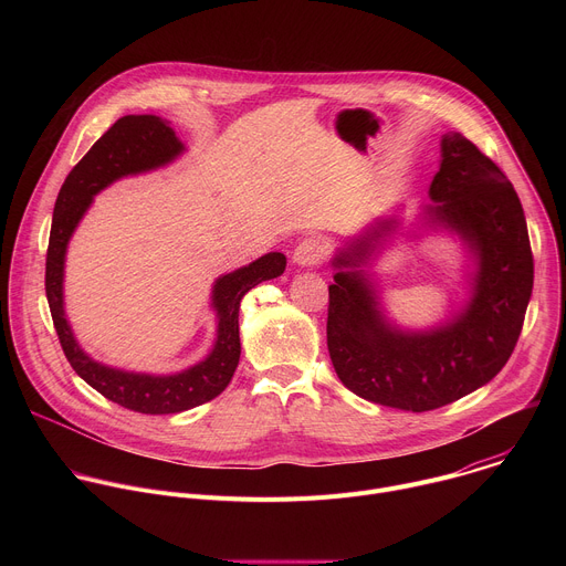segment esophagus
<instances>
[{
	"instance_id": "34e87169",
	"label": "esophagus",
	"mask_w": 566,
	"mask_h": 566,
	"mask_svg": "<svg viewBox=\"0 0 566 566\" xmlns=\"http://www.w3.org/2000/svg\"><path fill=\"white\" fill-rule=\"evenodd\" d=\"M329 247L325 244V239H319V237H306V239H302L300 244L295 247V251H293V262L297 264V266H319L322 262L327 260V251Z\"/></svg>"
}]
</instances>
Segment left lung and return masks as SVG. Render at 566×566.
<instances>
[{
  "mask_svg": "<svg viewBox=\"0 0 566 566\" xmlns=\"http://www.w3.org/2000/svg\"><path fill=\"white\" fill-rule=\"evenodd\" d=\"M441 145L430 212L459 230L479 258L465 313L430 334H400L378 313L360 271H338L329 286L327 347L338 378L365 400L408 412L443 408L495 378L517 345L533 291L531 241L513 184L463 134ZM369 251L371 234L334 264L356 266Z\"/></svg>",
  "mask_w": 566,
  "mask_h": 566,
  "instance_id": "8db88e82",
  "label": "left lung"
}]
</instances>
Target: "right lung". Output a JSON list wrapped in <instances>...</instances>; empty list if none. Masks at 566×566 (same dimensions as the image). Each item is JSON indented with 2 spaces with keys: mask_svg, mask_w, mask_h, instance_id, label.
I'll list each match as a JSON object with an SVG mask.
<instances>
[{
  "mask_svg": "<svg viewBox=\"0 0 566 566\" xmlns=\"http://www.w3.org/2000/svg\"><path fill=\"white\" fill-rule=\"evenodd\" d=\"M184 149L181 140L156 116H123L118 118L94 145L77 160L75 168L64 179L55 208L46 249L44 289L53 317V327L60 338L62 352L73 371L90 382L105 398L140 415H177L201 406L219 396L239 363V302L260 282L273 280L284 273L286 258L269 253L258 262L228 273L217 280L212 304L219 315L217 343L212 354L175 376H147L129 374L105 367L92 360L77 347L62 308V273L69 237L80 217L92 203V197L112 181L158 168L172 160Z\"/></svg>",
  "mask_w": 566,
  "mask_h": 566,
  "instance_id": "obj_1",
  "label": "right lung"
}]
</instances>
